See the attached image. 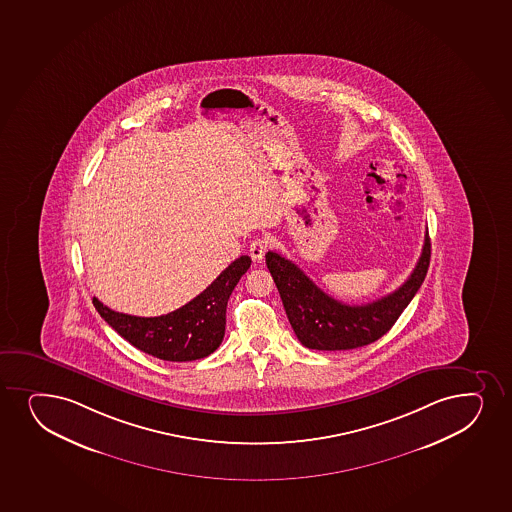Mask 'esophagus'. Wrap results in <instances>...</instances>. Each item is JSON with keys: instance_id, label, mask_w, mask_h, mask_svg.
I'll list each match as a JSON object with an SVG mask.
<instances>
[{"instance_id": "1", "label": "esophagus", "mask_w": 512, "mask_h": 512, "mask_svg": "<svg viewBox=\"0 0 512 512\" xmlns=\"http://www.w3.org/2000/svg\"><path fill=\"white\" fill-rule=\"evenodd\" d=\"M268 249H270V241L265 239V237H261V239H254V241L251 242L249 254H251V258H253L254 261H261V259L265 258Z\"/></svg>"}]
</instances>
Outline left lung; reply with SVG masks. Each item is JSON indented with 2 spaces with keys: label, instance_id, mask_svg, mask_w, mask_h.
<instances>
[{
  "label": "left lung",
  "instance_id": "left-lung-1",
  "mask_svg": "<svg viewBox=\"0 0 512 512\" xmlns=\"http://www.w3.org/2000/svg\"><path fill=\"white\" fill-rule=\"evenodd\" d=\"M429 263L427 230L417 266L398 290L369 304L348 306L324 294L299 266L283 258L282 254L266 253V266L300 343L312 350L328 352L364 347L386 335L422 287Z\"/></svg>",
  "mask_w": 512,
  "mask_h": 512
}]
</instances>
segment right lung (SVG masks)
<instances>
[{
	"mask_svg": "<svg viewBox=\"0 0 512 512\" xmlns=\"http://www.w3.org/2000/svg\"><path fill=\"white\" fill-rule=\"evenodd\" d=\"M249 266V256L235 259L186 306L157 318L112 311L97 297L92 302L100 318L141 352L169 362H191L208 357L220 347L225 335L227 302Z\"/></svg>",
	"mask_w": 512,
	"mask_h": 512,
	"instance_id": "1",
	"label": "right lung"
}]
</instances>
